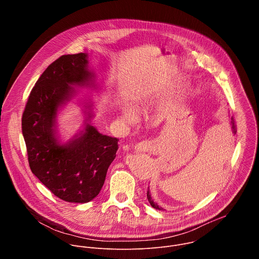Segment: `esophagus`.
<instances>
[{"instance_id":"obj_1","label":"esophagus","mask_w":259,"mask_h":259,"mask_svg":"<svg viewBox=\"0 0 259 259\" xmlns=\"http://www.w3.org/2000/svg\"><path fill=\"white\" fill-rule=\"evenodd\" d=\"M154 149V145L151 142H141L135 146L136 153H144L149 152Z\"/></svg>"}]
</instances>
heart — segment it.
<instances>
[{
    "mask_svg": "<svg viewBox=\"0 0 259 259\" xmlns=\"http://www.w3.org/2000/svg\"><path fill=\"white\" fill-rule=\"evenodd\" d=\"M120 117L121 119L128 123V124H134L138 121L139 119V115L137 113V110L135 109V107L131 104H124L121 108V113H120Z\"/></svg>",
    "mask_w": 259,
    "mask_h": 259,
    "instance_id": "1",
    "label": "heart"
}]
</instances>
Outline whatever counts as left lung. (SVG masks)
<instances>
[{"instance_id":"8db88e82","label":"left lung","mask_w":259,"mask_h":259,"mask_svg":"<svg viewBox=\"0 0 259 259\" xmlns=\"http://www.w3.org/2000/svg\"><path fill=\"white\" fill-rule=\"evenodd\" d=\"M231 127H232V132H233V134L235 135V134H236V126H235V123H234V119H233V118H231ZM147 198H148V200H149L150 204H151L154 208L159 209V210H163V207L159 206L156 202H154V199H153V198H152V196H151L150 187H148V191H147Z\"/></svg>"}]
</instances>
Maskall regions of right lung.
Here are the masks:
<instances>
[{
    "instance_id": "obj_1",
    "label": "right lung",
    "mask_w": 259,
    "mask_h": 259,
    "mask_svg": "<svg viewBox=\"0 0 259 259\" xmlns=\"http://www.w3.org/2000/svg\"><path fill=\"white\" fill-rule=\"evenodd\" d=\"M88 55H66L55 61L30 92L22 116V134L32 173L59 198L86 203L100 192L118 139L100 134L91 123L94 103L83 98V127L67 142L59 135V112L76 96L74 87L97 89Z\"/></svg>"
}]
</instances>
